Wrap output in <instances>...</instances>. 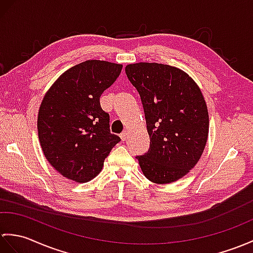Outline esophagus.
<instances>
[{"label": "esophagus", "instance_id": "34e87169", "mask_svg": "<svg viewBox=\"0 0 253 253\" xmlns=\"http://www.w3.org/2000/svg\"><path fill=\"white\" fill-rule=\"evenodd\" d=\"M127 131L126 130H124V131H123L121 134H120V137H121V139L123 140V141H125L126 139H127Z\"/></svg>", "mask_w": 253, "mask_h": 253}]
</instances>
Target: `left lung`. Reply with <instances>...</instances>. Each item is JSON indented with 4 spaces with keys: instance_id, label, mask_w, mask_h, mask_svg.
Masks as SVG:
<instances>
[{
    "instance_id": "obj_1",
    "label": "left lung",
    "mask_w": 253,
    "mask_h": 253,
    "mask_svg": "<svg viewBox=\"0 0 253 253\" xmlns=\"http://www.w3.org/2000/svg\"><path fill=\"white\" fill-rule=\"evenodd\" d=\"M125 72L142 101L151 140L137 156L146 179L167 184L189 173L201 158L209 132V115L201 88L169 64L138 62Z\"/></svg>"
}]
</instances>
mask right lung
<instances>
[{"label":"right lung","instance_id":"right-lung-1","mask_svg":"<svg viewBox=\"0 0 253 253\" xmlns=\"http://www.w3.org/2000/svg\"><path fill=\"white\" fill-rule=\"evenodd\" d=\"M123 66L87 60L67 70L42 100L39 140L50 165L78 183L92 180L121 138L110 131V116L100 96L121 74Z\"/></svg>","mask_w":253,"mask_h":253}]
</instances>
